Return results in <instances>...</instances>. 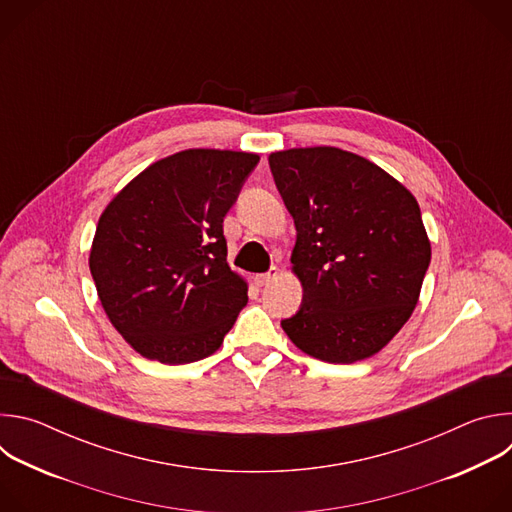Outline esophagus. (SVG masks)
Listing matches in <instances>:
<instances>
[{"label":"esophagus","mask_w":512,"mask_h":512,"mask_svg":"<svg viewBox=\"0 0 512 512\" xmlns=\"http://www.w3.org/2000/svg\"><path fill=\"white\" fill-rule=\"evenodd\" d=\"M275 277H277V267H271L267 273H259V275H255V283H257L259 287H263V285L271 283Z\"/></svg>","instance_id":"esophagus-1"}]
</instances>
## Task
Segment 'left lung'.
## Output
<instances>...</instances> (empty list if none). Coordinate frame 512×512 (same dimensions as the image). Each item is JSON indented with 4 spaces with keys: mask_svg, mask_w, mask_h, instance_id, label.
Segmentation results:
<instances>
[{
    "mask_svg": "<svg viewBox=\"0 0 512 512\" xmlns=\"http://www.w3.org/2000/svg\"><path fill=\"white\" fill-rule=\"evenodd\" d=\"M269 168L294 216L291 263L304 287L300 310L281 328L326 362L377 354L409 320L431 261L417 200L338 148L275 152Z\"/></svg>",
    "mask_w": 512,
    "mask_h": 512,
    "instance_id": "left-lung-1",
    "label": "left lung"
}]
</instances>
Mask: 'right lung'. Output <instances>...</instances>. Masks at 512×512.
Here are the masks:
<instances>
[{
	"label": "right lung",
	"instance_id": "add662e5",
	"mask_svg": "<svg viewBox=\"0 0 512 512\" xmlns=\"http://www.w3.org/2000/svg\"><path fill=\"white\" fill-rule=\"evenodd\" d=\"M259 156L186 150L133 178L99 218L89 257L117 332L145 358L200 360L247 306L223 221Z\"/></svg>",
	"mask_w": 512,
	"mask_h": 512
}]
</instances>
